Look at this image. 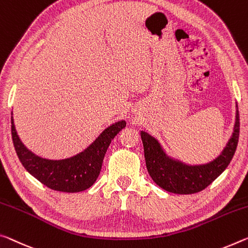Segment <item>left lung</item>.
Here are the masks:
<instances>
[{
  "mask_svg": "<svg viewBox=\"0 0 248 248\" xmlns=\"http://www.w3.org/2000/svg\"><path fill=\"white\" fill-rule=\"evenodd\" d=\"M145 166L155 183L175 194H193L209 186L229 166L239 137V113L236 105L235 124L231 138L219 155L204 164H187L168 155L155 137L141 131Z\"/></svg>",
  "mask_w": 248,
  "mask_h": 248,
  "instance_id": "1",
  "label": "left lung"
}]
</instances>
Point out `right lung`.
<instances>
[{
  "instance_id": "1",
  "label": "right lung",
  "mask_w": 248,
  "mask_h": 248,
  "mask_svg": "<svg viewBox=\"0 0 248 248\" xmlns=\"http://www.w3.org/2000/svg\"><path fill=\"white\" fill-rule=\"evenodd\" d=\"M11 124L15 151L26 171L47 187L67 193L85 191L96 182L110 142L125 127L124 120L118 121L105 129L88 148L78 155L67 159L49 160L38 156L25 147L15 129L13 116Z\"/></svg>"
}]
</instances>
